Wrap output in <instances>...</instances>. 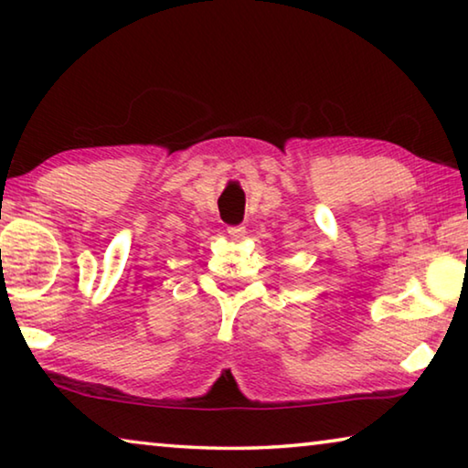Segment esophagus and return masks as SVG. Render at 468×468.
<instances>
[{"label":"esophagus","mask_w":468,"mask_h":468,"mask_svg":"<svg viewBox=\"0 0 468 468\" xmlns=\"http://www.w3.org/2000/svg\"><path fill=\"white\" fill-rule=\"evenodd\" d=\"M227 233L231 237L233 241H241L245 237V227L243 225H233V227H227Z\"/></svg>","instance_id":"1"}]
</instances>
